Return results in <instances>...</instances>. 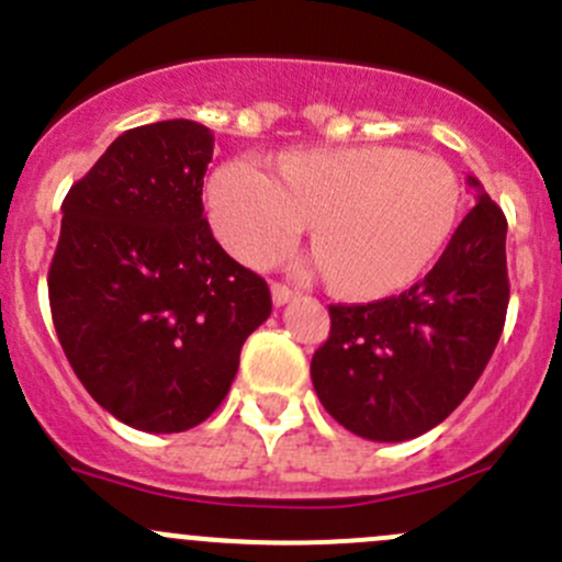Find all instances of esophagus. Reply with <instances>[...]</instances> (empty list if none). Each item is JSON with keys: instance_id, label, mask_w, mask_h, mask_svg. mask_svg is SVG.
Returning <instances> with one entry per match:
<instances>
[{"instance_id": "obj_1", "label": "esophagus", "mask_w": 562, "mask_h": 562, "mask_svg": "<svg viewBox=\"0 0 562 562\" xmlns=\"http://www.w3.org/2000/svg\"><path fill=\"white\" fill-rule=\"evenodd\" d=\"M270 294H273V305L281 307L294 297V289H289L286 283H273V286H270Z\"/></svg>"}]
</instances>
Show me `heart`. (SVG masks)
I'll use <instances>...</instances> for the list:
<instances>
[{
	"mask_svg": "<svg viewBox=\"0 0 562 562\" xmlns=\"http://www.w3.org/2000/svg\"><path fill=\"white\" fill-rule=\"evenodd\" d=\"M222 244L249 265L279 262L307 225L318 270L356 297H380L418 279L458 220V182L442 160L400 147L283 155L279 179L255 160H231L209 187Z\"/></svg>",
	"mask_w": 562,
	"mask_h": 562,
	"instance_id": "heart-1",
	"label": "heart"
}]
</instances>
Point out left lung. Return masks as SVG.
<instances>
[{
  "label": "left lung",
  "instance_id": "8db88e82",
  "mask_svg": "<svg viewBox=\"0 0 562 562\" xmlns=\"http://www.w3.org/2000/svg\"><path fill=\"white\" fill-rule=\"evenodd\" d=\"M474 209L426 279L396 297L329 305L311 378L324 409L372 442L426 434L467 400L506 322V216L474 177Z\"/></svg>",
  "mask_w": 562,
  "mask_h": 562
}]
</instances>
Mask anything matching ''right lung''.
Returning <instances> with one entry per match:
<instances>
[{
  "mask_svg": "<svg viewBox=\"0 0 562 562\" xmlns=\"http://www.w3.org/2000/svg\"><path fill=\"white\" fill-rule=\"evenodd\" d=\"M211 153L201 123L138 125L64 198L47 273L53 324L88 394L138 431L203 424L273 311L268 283L203 216Z\"/></svg>",
  "mask_w": 562,
  "mask_h": 562,
  "instance_id": "obj_1",
  "label": "right lung"
}]
</instances>
